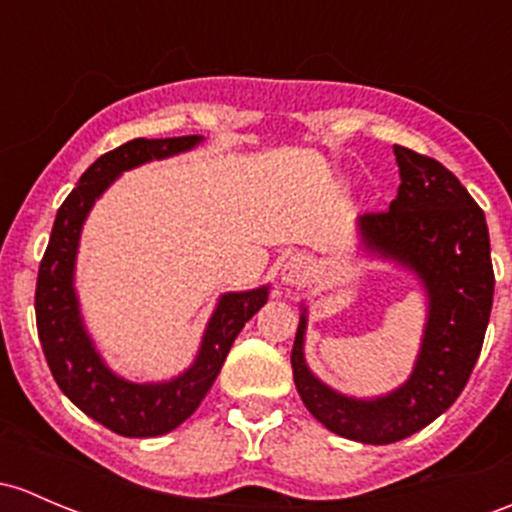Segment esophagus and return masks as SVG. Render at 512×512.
I'll return each mask as SVG.
<instances>
[{
  "label": "esophagus",
  "mask_w": 512,
  "mask_h": 512,
  "mask_svg": "<svg viewBox=\"0 0 512 512\" xmlns=\"http://www.w3.org/2000/svg\"><path fill=\"white\" fill-rule=\"evenodd\" d=\"M311 260L306 255H292L282 262L279 267V279H282L284 287H301V284L309 282L311 277Z\"/></svg>",
  "instance_id": "obj_1"
}]
</instances>
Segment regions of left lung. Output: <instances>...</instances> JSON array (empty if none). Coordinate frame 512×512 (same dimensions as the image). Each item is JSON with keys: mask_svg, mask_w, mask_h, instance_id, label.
<instances>
[{"mask_svg": "<svg viewBox=\"0 0 512 512\" xmlns=\"http://www.w3.org/2000/svg\"><path fill=\"white\" fill-rule=\"evenodd\" d=\"M402 184L390 211L360 215L358 255L392 262L424 292L422 341L412 373L385 395L333 390L306 363L309 309L301 301L292 348L294 385L328 432L360 444H392L432 424L461 395L481 353L493 306L486 215L439 161L395 144Z\"/></svg>", "mask_w": 512, "mask_h": 512, "instance_id": "obj_1", "label": "left lung"}]
</instances>
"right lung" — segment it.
Returning a JSON list of instances; mask_svg holds the SVG:
<instances>
[{
	"label": "right lung",
	"instance_id": "1",
	"mask_svg": "<svg viewBox=\"0 0 512 512\" xmlns=\"http://www.w3.org/2000/svg\"><path fill=\"white\" fill-rule=\"evenodd\" d=\"M203 142L201 134L171 139H132L102 157L80 176L58 208L51 240L36 282V326L46 363L63 395L102 427L122 437H161L184 424L208 395L242 326L267 304L270 284L225 292L203 328L196 358L169 380L134 383L107 365L95 346L75 289L80 233L98 198L125 171L186 154Z\"/></svg>",
	"mask_w": 512,
	"mask_h": 512
}]
</instances>
